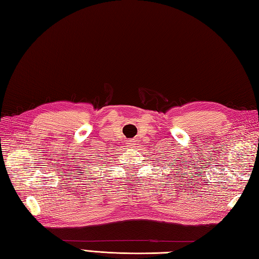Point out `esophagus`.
Returning a JSON list of instances; mask_svg holds the SVG:
<instances>
[{
    "label": "esophagus",
    "instance_id": "1",
    "mask_svg": "<svg viewBox=\"0 0 259 259\" xmlns=\"http://www.w3.org/2000/svg\"><path fill=\"white\" fill-rule=\"evenodd\" d=\"M126 145H128V146H133L134 145V141H129V142H126Z\"/></svg>",
    "mask_w": 259,
    "mask_h": 259
}]
</instances>
